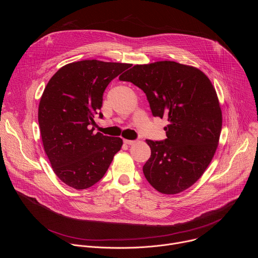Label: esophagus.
<instances>
[{
  "label": "esophagus",
  "mask_w": 258,
  "mask_h": 258,
  "mask_svg": "<svg viewBox=\"0 0 258 258\" xmlns=\"http://www.w3.org/2000/svg\"><path fill=\"white\" fill-rule=\"evenodd\" d=\"M123 143L126 145H134L136 143V141H132V140H123Z\"/></svg>",
  "instance_id": "34e87169"
}]
</instances>
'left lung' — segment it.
Masks as SVG:
<instances>
[{"instance_id":"obj_1","label":"left lung","mask_w":258,"mask_h":258,"mask_svg":"<svg viewBox=\"0 0 258 258\" xmlns=\"http://www.w3.org/2000/svg\"><path fill=\"white\" fill-rule=\"evenodd\" d=\"M147 96L153 116L167 118L163 141L146 140L151 156L143 166L150 185L173 195L200 178L216 151L223 115L210 80L174 61L135 65L119 77Z\"/></svg>"}]
</instances>
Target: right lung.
Masks as SVG:
<instances>
[{
    "instance_id": "1",
    "label": "right lung",
    "mask_w": 258,
    "mask_h": 258,
    "mask_svg": "<svg viewBox=\"0 0 258 258\" xmlns=\"http://www.w3.org/2000/svg\"><path fill=\"white\" fill-rule=\"evenodd\" d=\"M131 66L99 60L69 63L45 88L39 105L44 149L56 175L73 189L98 182L121 148L120 138L94 134L91 125L109 83Z\"/></svg>"
}]
</instances>
